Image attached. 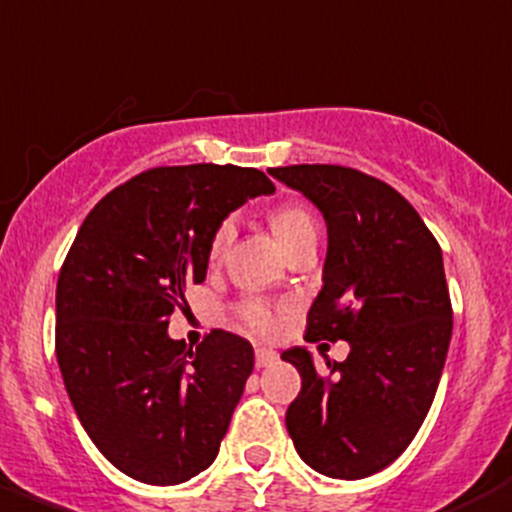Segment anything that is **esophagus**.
Listing matches in <instances>:
<instances>
[{"label": "esophagus", "instance_id": "obj_1", "mask_svg": "<svg viewBox=\"0 0 512 512\" xmlns=\"http://www.w3.org/2000/svg\"><path fill=\"white\" fill-rule=\"evenodd\" d=\"M274 362H277V352H274V349L256 347V365H259V368H269Z\"/></svg>", "mask_w": 512, "mask_h": 512}]
</instances>
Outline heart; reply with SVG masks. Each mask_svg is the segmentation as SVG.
<instances>
[{
	"mask_svg": "<svg viewBox=\"0 0 512 512\" xmlns=\"http://www.w3.org/2000/svg\"><path fill=\"white\" fill-rule=\"evenodd\" d=\"M272 230L277 235V240L282 243V248L295 240L298 235L308 233V230H316V220H313V214L305 204L298 202H287L279 204L277 209L272 212ZM235 235V222L233 217H225V220L217 225V230L212 233V240H209V259L220 261L225 256L227 246H230V240ZM240 318L246 323L248 329L256 331L261 336H269L279 329V323H282V313L274 310L272 305L264 303V300H246V303L238 308Z\"/></svg>",
	"mask_w": 512,
	"mask_h": 512,
	"instance_id": "1",
	"label": "heart"
}]
</instances>
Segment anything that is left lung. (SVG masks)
Returning a JSON list of instances; mask_svg holds the SVG:
<instances>
[{"label":"left lung","mask_w":512,"mask_h":512,"mask_svg":"<svg viewBox=\"0 0 512 512\" xmlns=\"http://www.w3.org/2000/svg\"><path fill=\"white\" fill-rule=\"evenodd\" d=\"M323 212L329 251L305 339L349 342L316 370L287 349L303 386L287 409L300 458L331 479H362L406 451L430 412L451 344L443 251L417 209L381 178L344 165L269 168Z\"/></svg>","instance_id":"left-lung-1"}]
</instances>
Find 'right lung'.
Returning <instances> with one entry per match:
<instances>
[{
	"label": "right lung",
	"instance_id": "obj_1",
	"mask_svg": "<svg viewBox=\"0 0 512 512\" xmlns=\"http://www.w3.org/2000/svg\"><path fill=\"white\" fill-rule=\"evenodd\" d=\"M274 183L238 165H165L90 209L56 282V360L98 451L144 484H181L217 458L253 370V347L212 329L168 336L183 292L207 277L209 240Z\"/></svg>",
	"mask_w": 512,
	"mask_h": 512
}]
</instances>
